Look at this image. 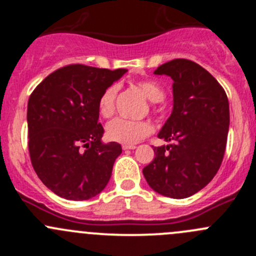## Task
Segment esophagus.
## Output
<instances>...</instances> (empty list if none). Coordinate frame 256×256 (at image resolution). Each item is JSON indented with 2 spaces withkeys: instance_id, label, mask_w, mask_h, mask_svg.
<instances>
[{
  "instance_id": "1",
  "label": "esophagus",
  "mask_w": 256,
  "mask_h": 256,
  "mask_svg": "<svg viewBox=\"0 0 256 256\" xmlns=\"http://www.w3.org/2000/svg\"><path fill=\"white\" fill-rule=\"evenodd\" d=\"M122 148H123L124 150H136V146L134 144H123V146H122Z\"/></svg>"
}]
</instances>
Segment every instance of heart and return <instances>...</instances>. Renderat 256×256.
<instances>
[{
	"label": "heart",
	"mask_w": 256,
	"mask_h": 256,
	"mask_svg": "<svg viewBox=\"0 0 256 256\" xmlns=\"http://www.w3.org/2000/svg\"><path fill=\"white\" fill-rule=\"evenodd\" d=\"M138 86L142 90L148 100L152 103L162 102L166 93L164 89L153 80L138 82ZM118 86L116 84L109 85L103 90L98 99V112L103 118H109L114 113V102H116ZM153 126L147 120H130L124 118H116L109 122L106 126V138L112 142L123 143V144H134L140 140L150 136Z\"/></svg>",
	"instance_id": "heart-1"
}]
</instances>
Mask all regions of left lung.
I'll use <instances>...</instances> for the list:
<instances>
[{
  "instance_id": "1",
  "label": "left lung",
  "mask_w": 256,
  "mask_h": 256,
  "mask_svg": "<svg viewBox=\"0 0 256 256\" xmlns=\"http://www.w3.org/2000/svg\"><path fill=\"white\" fill-rule=\"evenodd\" d=\"M154 74L174 80V109L158 133V138L174 143L153 148L156 157L143 174L158 194L186 198L220 168L230 124L228 96L208 70L191 60H171Z\"/></svg>"
}]
</instances>
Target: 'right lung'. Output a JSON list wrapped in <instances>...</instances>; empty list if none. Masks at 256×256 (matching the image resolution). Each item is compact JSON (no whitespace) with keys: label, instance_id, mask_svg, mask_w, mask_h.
Returning a JSON list of instances; mask_svg holds the SVG:
<instances>
[{"label":"right lung","instance_id":"1","mask_svg":"<svg viewBox=\"0 0 256 256\" xmlns=\"http://www.w3.org/2000/svg\"><path fill=\"white\" fill-rule=\"evenodd\" d=\"M126 69L82 64L55 70L35 88L28 104V152L36 174L66 200H89L109 182L119 143L102 142L98 99Z\"/></svg>","mask_w":256,"mask_h":256}]
</instances>
